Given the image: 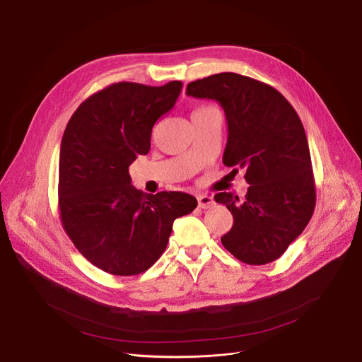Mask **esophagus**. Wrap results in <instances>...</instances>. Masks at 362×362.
Masks as SVG:
<instances>
[{"instance_id": "esophagus-1", "label": "esophagus", "mask_w": 362, "mask_h": 362, "mask_svg": "<svg viewBox=\"0 0 362 362\" xmlns=\"http://www.w3.org/2000/svg\"><path fill=\"white\" fill-rule=\"evenodd\" d=\"M214 204H215V202H214L212 197H208V195H199V197H198V205H199V208H202V209H208V208H211Z\"/></svg>"}]
</instances>
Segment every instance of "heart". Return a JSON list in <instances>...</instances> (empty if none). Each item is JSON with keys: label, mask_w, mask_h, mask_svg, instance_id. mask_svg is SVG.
Masks as SVG:
<instances>
[{"label": "heart", "mask_w": 362, "mask_h": 362, "mask_svg": "<svg viewBox=\"0 0 362 362\" xmlns=\"http://www.w3.org/2000/svg\"><path fill=\"white\" fill-rule=\"evenodd\" d=\"M208 109H212V107H199L198 110H195V113H199V112H205V110H208Z\"/></svg>", "instance_id": "obj_1"}]
</instances>
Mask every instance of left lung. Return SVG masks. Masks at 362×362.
<instances>
[{"mask_svg":"<svg viewBox=\"0 0 362 362\" xmlns=\"http://www.w3.org/2000/svg\"><path fill=\"white\" fill-rule=\"evenodd\" d=\"M186 94L218 102L228 138L223 156L250 185L243 199L220 192L234 224L223 246L247 264L276 260L308 224L316 205L308 142L301 120L274 87L234 72L192 81Z\"/></svg>","mask_w":362,"mask_h":362,"instance_id":"obj_1","label":"left lung"}]
</instances>
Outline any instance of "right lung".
<instances>
[{"label":"right lung","mask_w":362,"mask_h":362,"mask_svg":"<svg viewBox=\"0 0 362 362\" xmlns=\"http://www.w3.org/2000/svg\"><path fill=\"white\" fill-rule=\"evenodd\" d=\"M182 81L161 87L116 83L71 116L59 151V211L65 233L99 269L146 272L165 250L173 223L198 205L183 192L142 194L129 165L151 147L157 120L172 110Z\"/></svg>","instance_id":"obj_1"}]
</instances>
